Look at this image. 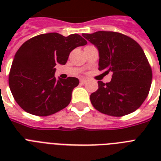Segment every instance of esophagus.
Instances as JSON below:
<instances>
[{
	"mask_svg": "<svg viewBox=\"0 0 161 161\" xmlns=\"http://www.w3.org/2000/svg\"><path fill=\"white\" fill-rule=\"evenodd\" d=\"M87 79H85V78H82V79H80V83H83V84H84V83H87Z\"/></svg>",
	"mask_w": 161,
	"mask_h": 161,
	"instance_id": "34e87169",
	"label": "esophagus"
}]
</instances>
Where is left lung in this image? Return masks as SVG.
<instances>
[{
    "mask_svg": "<svg viewBox=\"0 0 161 161\" xmlns=\"http://www.w3.org/2000/svg\"><path fill=\"white\" fill-rule=\"evenodd\" d=\"M83 36L98 49V70L112 73L109 83L98 81V90L90 95L93 107L114 117L138 109L147 98L152 80V69L140 44L116 31H99Z\"/></svg>",
    "mask_w": 161,
    "mask_h": 161,
    "instance_id": "8db88e82",
    "label": "left lung"
}]
</instances>
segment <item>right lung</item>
<instances>
[{
	"label": "right lung",
	"mask_w": 161,
	"mask_h": 161,
	"mask_svg": "<svg viewBox=\"0 0 161 161\" xmlns=\"http://www.w3.org/2000/svg\"><path fill=\"white\" fill-rule=\"evenodd\" d=\"M87 44L78 34L63 36L41 34L25 42L15 54L9 73V87L18 105L36 116H48L69 104L77 78L57 79L58 63L66 64L73 49Z\"/></svg>",
	"instance_id": "obj_1"
}]
</instances>
